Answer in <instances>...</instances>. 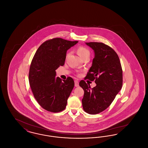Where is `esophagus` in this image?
Returning a JSON list of instances; mask_svg holds the SVG:
<instances>
[{
    "label": "esophagus",
    "instance_id": "obj_1",
    "mask_svg": "<svg viewBox=\"0 0 148 148\" xmlns=\"http://www.w3.org/2000/svg\"><path fill=\"white\" fill-rule=\"evenodd\" d=\"M74 82H75V86H76V87H77V86H79V82H78V81H77V80H75V81H74Z\"/></svg>",
    "mask_w": 148,
    "mask_h": 148
}]
</instances>
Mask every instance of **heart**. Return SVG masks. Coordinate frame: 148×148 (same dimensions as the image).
Listing matches in <instances>:
<instances>
[{
  "label": "heart",
  "mask_w": 148,
  "mask_h": 148,
  "mask_svg": "<svg viewBox=\"0 0 148 148\" xmlns=\"http://www.w3.org/2000/svg\"><path fill=\"white\" fill-rule=\"evenodd\" d=\"M77 54L81 58H83L84 56L90 55V51L89 50L84 47H79L77 49Z\"/></svg>",
  "instance_id": "1"
}]
</instances>
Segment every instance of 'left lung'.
<instances>
[{
	"instance_id": "8db88e82",
	"label": "left lung",
	"mask_w": 148,
	"mask_h": 148,
	"mask_svg": "<svg viewBox=\"0 0 148 148\" xmlns=\"http://www.w3.org/2000/svg\"><path fill=\"white\" fill-rule=\"evenodd\" d=\"M94 52V58L86 78L95 80L96 86L91 88L84 80L79 85L84 91L83 109L89 114H97L112 104L123 85V71L116 53L103 42H85Z\"/></svg>"
}]
</instances>
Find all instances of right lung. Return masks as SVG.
<instances>
[{"instance_id":"1","label":"right lung","mask_w":148,"mask_h":148,"mask_svg":"<svg viewBox=\"0 0 148 148\" xmlns=\"http://www.w3.org/2000/svg\"><path fill=\"white\" fill-rule=\"evenodd\" d=\"M77 41L62 38L47 40L39 47L33 58L29 73V82L34 97L39 104L50 112L64 110L74 82L56 77V70L65 63L66 51Z\"/></svg>"}]
</instances>
